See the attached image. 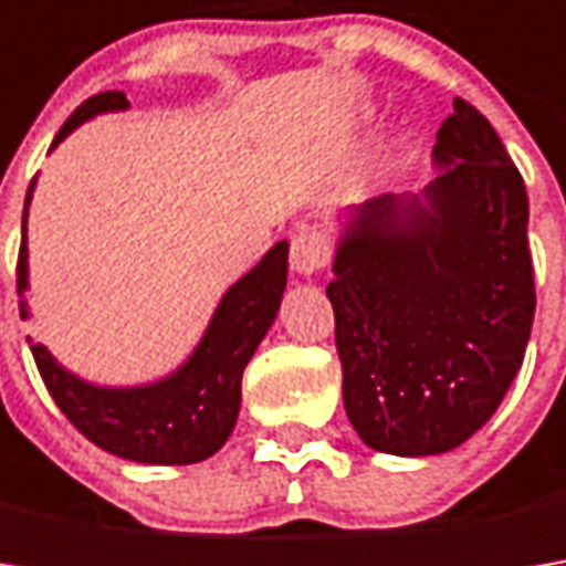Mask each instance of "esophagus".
Segmentation results:
<instances>
[{
    "label": "esophagus",
    "instance_id": "esophagus-1",
    "mask_svg": "<svg viewBox=\"0 0 566 566\" xmlns=\"http://www.w3.org/2000/svg\"><path fill=\"white\" fill-rule=\"evenodd\" d=\"M331 261V239L321 229H302L293 235L290 264L298 276H315Z\"/></svg>",
    "mask_w": 566,
    "mask_h": 566
}]
</instances>
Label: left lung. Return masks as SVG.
<instances>
[{
    "label": "left lung",
    "instance_id": "8db88e82",
    "mask_svg": "<svg viewBox=\"0 0 566 566\" xmlns=\"http://www.w3.org/2000/svg\"><path fill=\"white\" fill-rule=\"evenodd\" d=\"M438 176L339 217L334 283L343 406L371 450L434 457L494 416L526 356L530 198L491 122L453 99Z\"/></svg>",
    "mask_w": 566,
    "mask_h": 566
}]
</instances>
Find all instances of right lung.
I'll use <instances>...</instances> for the list:
<instances>
[{
	"mask_svg": "<svg viewBox=\"0 0 566 566\" xmlns=\"http://www.w3.org/2000/svg\"><path fill=\"white\" fill-rule=\"evenodd\" d=\"M122 109H128V97L122 91H106L81 103L59 128L50 150H55L87 119L103 113H122ZM33 186L36 179L24 198V220H21L24 239L18 254L21 321L31 317L28 207H31ZM286 258H290V242L283 239L223 293L188 359L176 371L147 384H135V387L94 384L69 371L43 343H31L28 337L40 378L53 394L55 406L87 441L132 463L186 467L213 457L227 444L239 419L242 371L280 312V302L286 293Z\"/></svg>",
	"mask_w": 566,
	"mask_h": 566,
	"instance_id": "obj_1",
	"label": "right lung"
}]
</instances>
